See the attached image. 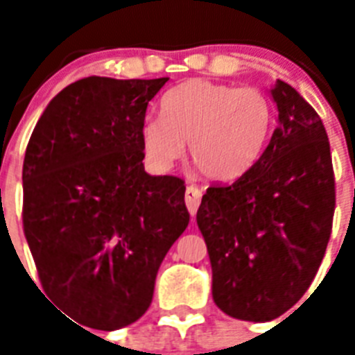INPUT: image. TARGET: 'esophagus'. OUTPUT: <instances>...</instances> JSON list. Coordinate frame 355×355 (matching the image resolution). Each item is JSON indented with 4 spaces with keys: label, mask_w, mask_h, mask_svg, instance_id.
Here are the masks:
<instances>
[{
    "label": "esophagus",
    "mask_w": 355,
    "mask_h": 355,
    "mask_svg": "<svg viewBox=\"0 0 355 355\" xmlns=\"http://www.w3.org/2000/svg\"><path fill=\"white\" fill-rule=\"evenodd\" d=\"M200 199H202V190L193 187V184H190V187L187 188V192H184V202H187V208L192 216L196 215L197 209H199Z\"/></svg>",
    "instance_id": "34e87169"
}]
</instances>
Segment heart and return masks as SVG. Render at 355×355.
Listing matches in <instances>:
<instances>
[{"label": "heart", "mask_w": 355, "mask_h": 355, "mask_svg": "<svg viewBox=\"0 0 355 355\" xmlns=\"http://www.w3.org/2000/svg\"><path fill=\"white\" fill-rule=\"evenodd\" d=\"M272 126L274 106L261 90L192 80L163 97L162 119L144 121L140 142L156 171H171L190 144L200 174L233 181L258 162Z\"/></svg>", "instance_id": "b5f03b06"}]
</instances>
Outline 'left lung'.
I'll use <instances>...</instances> for the list:
<instances>
[{"mask_svg":"<svg viewBox=\"0 0 355 355\" xmlns=\"http://www.w3.org/2000/svg\"><path fill=\"white\" fill-rule=\"evenodd\" d=\"M277 128L259 159L231 184L202 196L197 225L225 315L270 322L302 299L320 268L336 206L322 119L291 85L270 90Z\"/></svg>","mask_w":355,"mask_h":355,"instance_id":"8db88e82","label":"left lung"}]
</instances>
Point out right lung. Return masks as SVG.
<instances>
[{
	"label": "right lung",
	"mask_w": 355,
	"mask_h": 355,
	"mask_svg": "<svg viewBox=\"0 0 355 355\" xmlns=\"http://www.w3.org/2000/svg\"><path fill=\"white\" fill-rule=\"evenodd\" d=\"M167 81H74L44 110L24 155L23 227L44 291L99 331L147 311L190 222L184 181L142 163L147 105Z\"/></svg>",
	"instance_id": "right-lung-1"
}]
</instances>
